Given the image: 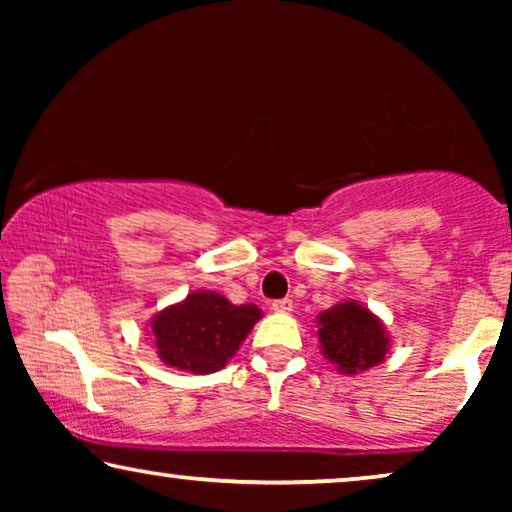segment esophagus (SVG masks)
I'll list each match as a JSON object with an SVG mask.
<instances>
[{"instance_id": "1", "label": "esophagus", "mask_w": 512, "mask_h": 512, "mask_svg": "<svg viewBox=\"0 0 512 512\" xmlns=\"http://www.w3.org/2000/svg\"><path fill=\"white\" fill-rule=\"evenodd\" d=\"M272 310L275 312H291L293 307V300L291 298H279V300H272Z\"/></svg>"}]
</instances>
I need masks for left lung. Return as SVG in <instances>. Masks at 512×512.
Returning a JSON list of instances; mask_svg holds the SVG:
<instances>
[{
  "mask_svg": "<svg viewBox=\"0 0 512 512\" xmlns=\"http://www.w3.org/2000/svg\"><path fill=\"white\" fill-rule=\"evenodd\" d=\"M319 342L342 373L377 366L387 354V333L366 307L342 303L319 317Z\"/></svg>",
  "mask_w": 512,
  "mask_h": 512,
  "instance_id": "1",
  "label": "left lung"
}]
</instances>
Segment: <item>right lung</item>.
<instances>
[{"label":"right lung","instance_id":"1","mask_svg":"<svg viewBox=\"0 0 512 512\" xmlns=\"http://www.w3.org/2000/svg\"><path fill=\"white\" fill-rule=\"evenodd\" d=\"M261 310L233 305L219 293H191L151 321L160 359L167 366L207 375L221 370L247 338Z\"/></svg>","mask_w":512,"mask_h":512}]
</instances>
